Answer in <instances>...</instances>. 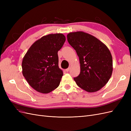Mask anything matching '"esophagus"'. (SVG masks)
Listing matches in <instances>:
<instances>
[{
	"instance_id": "obj_1",
	"label": "esophagus",
	"mask_w": 131,
	"mask_h": 131,
	"mask_svg": "<svg viewBox=\"0 0 131 131\" xmlns=\"http://www.w3.org/2000/svg\"><path fill=\"white\" fill-rule=\"evenodd\" d=\"M69 68H67V69H66V71L67 72H69Z\"/></svg>"
}]
</instances>
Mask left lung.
I'll return each mask as SVG.
<instances>
[{"label": "left lung", "mask_w": 131, "mask_h": 131, "mask_svg": "<svg viewBox=\"0 0 131 131\" xmlns=\"http://www.w3.org/2000/svg\"><path fill=\"white\" fill-rule=\"evenodd\" d=\"M69 44L76 51L80 73L74 78L77 85L88 92L101 90L113 72V58L109 49L97 38L82 31L67 34Z\"/></svg>", "instance_id": "obj_1"}]
</instances>
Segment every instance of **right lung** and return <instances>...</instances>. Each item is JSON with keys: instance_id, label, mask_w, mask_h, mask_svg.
I'll list each match as a JSON object with an SVG mask.
<instances>
[{"instance_id": "right-lung-1", "label": "right lung", "mask_w": 131, "mask_h": 131, "mask_svg": "<svg viewBox=\"0 0 131 131\" xmlns=\"http://www.w3.org/2000/svg\"><path fill=\"white\" fill-rule=\"evenodd\" d=\"M65 41L62 33L45 35L31 45L23 57V77L38 92L50 93L60 84L63 73L58 67L57 53Z\"/></svg>"}]
</instances>
